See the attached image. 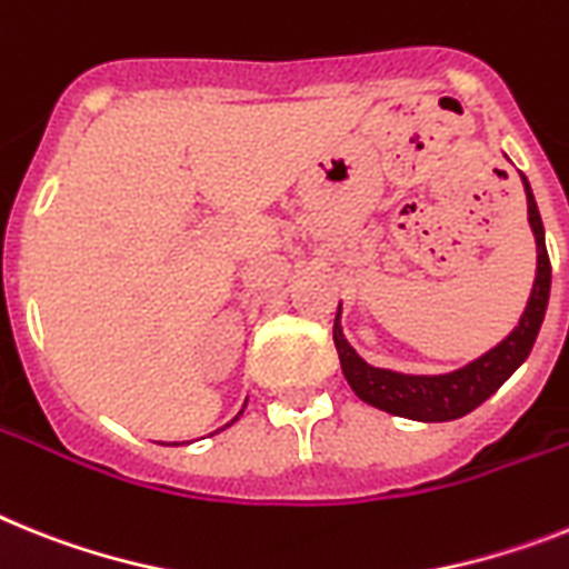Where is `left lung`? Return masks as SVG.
I'll return each instance as SVG.
<instances>
[{"instance_id": "1", "label": "left lung", "mask_w": 569, "mask_h": 569, "mask_svg": "<svg viewBox=\"0 0 569 569\" xmlns=\"http://www.w3.org/2000/svg\"><path fill=\"white\" fill-rule=\"evenodd\" d=\"M520 179H523V190H527L529 226L536 231L538 242V274L518 327L495 350L471 361L469 367L455 370V373L402 376L390 373V370H376V367H370L356 356V350L341 336V327H338L341 309H338L332 341H336L338 358H341L343 376H347L350 388L356 390L361 402L388 410L393 417L419 419V422H448V419L466 417L477 405H483L527 361L529 350H532V343L538 338V329H541L543 312H547V300H550V254H547V242H543V226L536 196L529 190L527 176H520Z\"/></svg>"}]
</instances>
